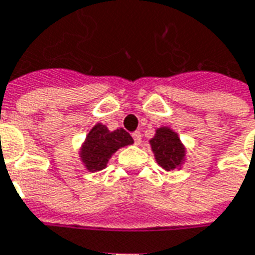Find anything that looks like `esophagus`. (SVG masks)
<instances>
[{
	"label": "esophagus",
	"instance_id": "esophagus-1",
	"mask_svg": "<svg viewBox=\"0 0 255 255\" xmlns=\"http://www.w3.org/2000/svg\"><path fill=\"white\" fill-rule=\"evenodd\" d=\"M132 138H133V142H135L136 145H139L140 139H142V135H140L139 131H136V132L132 133Z\"/></svg>",
	"mask_w": 255,
	"mask_h": 255
}]
</instances>
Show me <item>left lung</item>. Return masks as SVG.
<instances>
[{
	"instance_id": "left-lung-1",
	"label": "left lung",
	"mask_w": 255,
	"mask_h": 255,
	"mask_svg": "<svg viewBox=\"0 0 255 255\" xmlns=\"http://www.w3.org/2000/svg\"><path fill=\"white\" fill-rule=\"evenodd\" d=\"M149 142L157 164L165 171L177 170L185 161V146L182 145L178 133L171 128H157L154 136Z\"/></svg>"
}]
</instances>
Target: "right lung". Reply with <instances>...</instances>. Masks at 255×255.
Returning a JSON list of instances; mask_svg holds the SVG:
<instances>
[{"label":"right lung","mask_w":255,"mask_h":255,"mask_svg":"<svg viewBox=\"0 0 255 255\" xmlns=\"http://www.w3.org/2000/svg\"><path fill=\"white\" fill-rule=\"evenodd\" d=\"M133 143L132 136L123 128L109 131V128L98 123L91 128L84 143L80 149V158L91 172L103 170L109 158L120 147Z\"/></svg>","instance_id":"1"}]
</instances>
